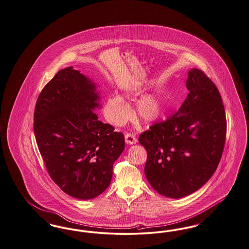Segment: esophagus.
Masks as SVG:
<instances>
[{
  "label": "esophagus",
  "instance_id": "34e87169",
  "mask_svg": "<svg viewBox=\"0 0 249 249\" xmlns=\"http://www.w3.org/2000/svg\"><path fill=\"white\" fill-rule=\"evenodd\" d=\"M125 141L128 144H134L137 142L136 137L132 133H126L125 134Z\"/></svg>",
  "mask_w": 249,
  "mask_h": 249
}]
</instances>
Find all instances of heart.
Wrapping results in <instances>:
<instances>
[{
    "mask_svg": "<svg viewBox=\"0 0 249 249\" xmlns=\"http://www.w3.org/2000/svg\"><path fill=\"white\" fill-rule=\"evenodd\" d=\"M129 95L139 94L137 89L128 90ZM163 102L156 94H148L140 98L134 107V116L144 123H151L159 120L163 113ZM104 114L108 122L114 125H121L129 119V106L120 96L114 94L109 96L104 107Z\"/></svg>",
    "mask_w": 249,
    "mask_h": 249,
    "instance_id": "obj_1",
    "label": "heart"
}]
</instances>
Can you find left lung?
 <instances>
[{
    "instance_id": "obj_1",
    "label": "left lung",
    "mask_w": 249,
    "mask_h": 249,
    "mask_svg": "<svg viewBox=\"0 0 249 249\" xmlns=\"http://www.w3.org/2000/svg\"><path fill=\"white\" fill-rule=\"evenodd\" d=\"M189 93L178 112L141 133L146 149L144 173L151 186L170 198L201 188L219 165L226 139V116L219 89L202 71L188 72Z\"/></svg>"
}]
</instances>
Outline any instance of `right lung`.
<instances>
[{"instance_id": "add662e5", "label": "right lung", "mask_w": 249, "mask_h": 249, "mask_svg": "<svg viewBox=\"0 0 249 249\" xmlns=\"http://www.w3.org/2000/svg\"><path fill=\"white\" fill-rule=\"evenodd\" d=\"M98 100L95 84L70 67L44 86L34 111V134L51 178L81 200L109 186L125 147L123 133L98 120Z\"/></svg>"}]
</instances>
